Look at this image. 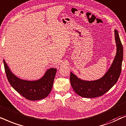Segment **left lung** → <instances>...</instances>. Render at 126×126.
<instances>
[{"instance_id": "8db88e82", "label": "left lung", "mask_w": 126, "mask_h": 126, "mask_svg": "<svg viewBox=\"0 0 126 126\" xmlns=\"http://www.w3.org/2000/svg\"><path fill=\"white\" fill-rule=\"evenodd\" d=\"M115 37L117 53L111 67L104 76L97 80L85 81L78 79L72 73H70V83L73 90L78 95L85 98L101 96L110 90L118 81L122 71L123 49L118 32L116 29Z\"/></svg>"}]
</instances>
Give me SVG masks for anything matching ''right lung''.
Here are the masks:
<instances>
[{
    "label": "right lung",
    "instance_id": "add662e5",
    "mask_svg": "<svg viewBox=\"0 0 126 126\" xmlns=\"http://www.w3.org/2000/svg\"><path fill=\"white\" fill-rule=\"evenodd\" d=\"M4 70L7 79L13 88L26 99L34 101L46 98L51 92L56 68H52L47 71L43 78L34 81L20 79L11 73L3 60Z\"/></svg>",
    "mask_w": 126,
    "mask_h": 126
}]
</instances>
